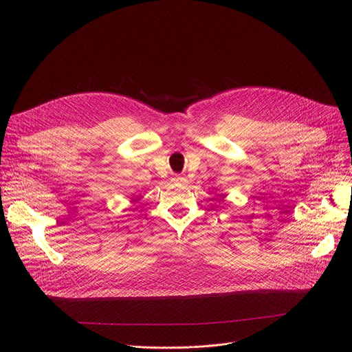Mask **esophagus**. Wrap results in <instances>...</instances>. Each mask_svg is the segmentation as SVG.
I'll use <instances>...</instances> for the list:
<instances>
[{"label": "esophagus", "instance_id": "1", "mask_svg": "<svg viewBox=\"0 0 352 352\" xmlns=\"http://www.w3.org/2000/svg\"><path fill=\"white\" fill-rule=\"evenodd\" d=\"M174 181H177V182H184V181H186V178L181 177V175H175V177H174Z\"/></svg>", "mask_w": 352, "mask_h": 352}]
</instances>
